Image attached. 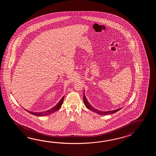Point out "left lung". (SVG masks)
I'll use <instances>...</instances> for the list:
<instances>
[{
	"mask_svg": "<svg viewBox=\"0 0 156 156\" xmlns=\"http://www.w3.org/2000/svg\"><path fill=\"white\" fill-rule=\"evenodd\" d=\"M83 102L85 105V106L89 109L90 110L93 111L94 112L99 114L100 115H107V114H110L112 113H115L118 110L120 109V108H114V109H111V108H99L97 106H94V105L91 104L89 100L87 99L86 95L85 93V91H83Z\"/></svg>",
	"mask_w": 156,
	"mask_h": 156,
	"instance_id": "8db88e82",
	"label": "left lung"
}]
</instances>
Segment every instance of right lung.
<instances>
[{
	"instance_id": "obj_1",
	"label": "right lung",
	"mask_w": 156,
	"mask_h": 156,
	"mask_svg": "<svg viewBox=\"0 0 156 156\" xmlns=\"http://www.w3.org/2000/svg\"><path fill=\"white\" fill-rule=\"evenodd\" d=\"M64 97H65V95H63L60 98V99L58 100V101L57 103H55V104H53V105L45 107V108H40V109L37 108V109H31L32 108H29L25 107L24 106L23 107L25 109H26L30 113L34 114L35 115H37V116L47 115H49L50 114H52V113L55 112L56 111L60 109V107L61 106L62 103H63ZM17 101L18 102H19L18 101V100H17Z\"/></svg>"
}]
</instances>
